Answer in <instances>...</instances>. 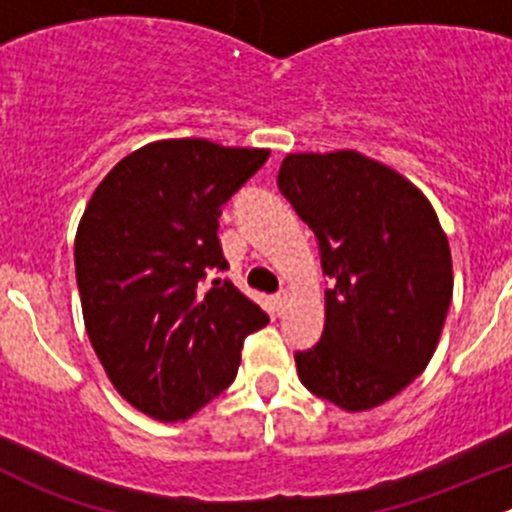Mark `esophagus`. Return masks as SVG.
I'll return each mask as SVG.
<instances>
[{"label": "esophagus", "instance_id": "1", "mask_svg": "<svg viewBox=\"0 0 512 512\" xmlns=\"http://www.w3.org/2000/svg\"><path fill=\"white\" fill-rule=\"evenodd\" d=\"M275 307H277V314H285L287 312V307H289L287 289H280V292L275 294Z\"/></svg>", "mask_w": 512, "mask_h": 512}]
</instances>
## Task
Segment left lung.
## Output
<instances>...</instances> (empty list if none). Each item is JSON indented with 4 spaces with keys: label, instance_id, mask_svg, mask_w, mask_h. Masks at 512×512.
<instances>
[{
    "label": "left lung",
    "instance_id": "8db88e82",
    "mask_svg": "<svg viewBox=\"0 0 512 512\" xmlns=\"http://www.w3.org/2000/svg\"><path fill=\"white\" fill-rule=\"evenodd\" d=\"M277 188L329 277L322 339L294 354L299 379L342 409H374L436 352L453 294L446 232L404 175L354 151L287 156Z\"/></svg>",
    "mask_w": 512,
    "mask_h": 512
}]
</instances>
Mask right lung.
<instances>
[{"mask_svg":"<svg viewBox=\"0 0 512 512\" xmlns=\"http://www.w3.org/2000/svg\"><path fill=\"white\" fill-rule=\"evenodd\" d=\"M270 158L205 138L148 143L101 180L76 232L86 332L118 394L180 421L235 381L240 352L270 322L230 280L223 205Z\"/></svg>","mask_w":512,"mask_h":512,"instance_id":"right-lung-1","label":"right lung"}]
</instances>
